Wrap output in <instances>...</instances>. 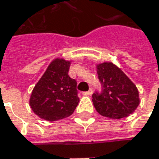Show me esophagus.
Returning <instances> with one entry per match:
<instances>
[{
	"mask_svg": "<svg viewBox=\"0 0 159 159\" xmlns=\"http://www.w3.org/2000/svg\"><path fill=\"white\" fill-rule=\"evenodd\" d=\"M83 94H84V95H91V94H92V90L90 89L88 91H84V92H83Z\"/></svg>",
	"mask_w": 159,
	"mask_h": 159,
	"instance_id": "1",
	"label": "esophagus"
}]
</instances>
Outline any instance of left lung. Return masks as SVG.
Instances as JSON below:
<instances>
[{
	"instance_id": "1",
	"label": "left lung",
	"mask_w": 159,
	"mask_h": 159,
	"mask_svg": "<svg viewBox=\"0 0 159 159\" xmlns=\"http://www.w3.org/2000/svg\"><path fill=\"white\" fill-rule=\"evenodd\" d=\"M101 84V91L92 94L97 112L112 119L129 116L139 106V93L136 86L115 65L104 62L97 66Z\"/></svg>"
}]
</instances>
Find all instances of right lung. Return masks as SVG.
Segmentation results:
<instances>
[{
  "instance_id": "right-lung-1",
  "label": "right lung",
  "mask_w": 159,
  "mask_h": 159,
  "mask_svg": "<svg viewBox=\"0 0 159 159\" xmlns=\"http://www.w3.org/2000/svg\"><path fill=\"white\" fill-rule=\"evenodd\" d=\"M70 62L55 59L35 85L30 106L36 114L48 121L70 116L79 103L76 81L69 75Z\"/></svg>"
}]
</instances>
